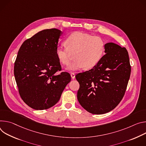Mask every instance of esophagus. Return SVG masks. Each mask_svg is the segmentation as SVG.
<instances>
[{
  "label": "esophagus",
  "instance_id": "esophagus-1",
  "mask_svg": "<svg viewBox=\"0 0 146 146\" xmlns=\"http://www.w3.org/2000/svg\"><path fill=\"white\" fill-rule=\"evenodd\" d=\"M71 78L72 79H75V74L74 73V72H71Z\"/></svg>",
  "mask_w": 146,
  "mask_h": 146
}]
</instances>
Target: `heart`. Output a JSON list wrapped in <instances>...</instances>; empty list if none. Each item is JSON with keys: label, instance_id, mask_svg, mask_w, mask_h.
Returning <instances> with one entry per match:
<instances>
[{"label": "heart", "instance_id": "heart-1", "mask_svg": "<svg viewBox=\"0 0 146 146\" xmlns=\"http://www.w3.org/2000/svg\"><path fill=\"white\" fill-rule=\"evenodd\" d=\"M67 47L57 46L56 51L58 61L63 65L68 64L71 54L75 59L67 67L68 70L90 69L96 66L102 58L105 50L104 40L81 32H75L65 40Z\"/></svg>", "mask_w": 146, "mask_h": 146}]
</instances>
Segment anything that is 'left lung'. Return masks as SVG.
<instances>
[{"instance_id": "left-lung-1", "label": "left lung", "mask_w": 146, "mask_h": 146, "mask_svg": "<svg viewBox=\"0 0 146 146\" xmlns=\"http://www.w3.org/2000/svg\"><path fill=\"white\" fill-rule=\"evenodd\" d=\"M105 53L92 69L79 73L77 98L81 106L93 114L115 108L125 94L131 67L126 48L114 43L105 44Z\"/></svg>"}]
</instances>
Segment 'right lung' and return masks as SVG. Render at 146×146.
<instances>
[{"instance_id": "obj_1", "label": "right lung", "mask_w": 146, "mask_h": 146, "mask_svg": "<svg viewBox=\"0 0 146 146\" xmlns=\"http://www.w3.org/2000/svg\"><path fill=\"white\" fill-rule=\"evenodd\" d=\"M62 32L42 30L21 46L14 62V74L21 99L29 107L43 110L54 106L66 85L69 73L61 70L56 51Z\"/></svg>"}]
</instances>
